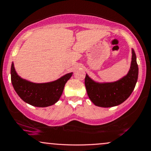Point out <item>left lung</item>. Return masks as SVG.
I'll return each mask as SVG.
<instances>
[{
	"mask_svg": "<svg viewBox=\"0 0 151 151\" xmlns=\"http://www.w3.org/2000/svg\"><path fill=\"white\" fill-rule=\"evenodd\" d=\"M132 62L128 74L114 82L98 83L86 74L85 85L90 101L96 106L109 108L118 106L129 98L134 90L138 77V66L136 55L132 50Z\"/></svg>",
	"mask_w": 151,
	"mask_h": 151,
	"instance_id": "8db88e82",
	"label": "left lung"
}]
</instances>
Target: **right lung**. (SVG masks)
<instances>
[{"instance_id": "right-lung-1", "label": "right lung", "mask_w": 151, "mask_h": 151, "mask_svg": "<svg viewBox=\"0 0 151 151\" xmlns=\"http://www.w3.org/2000/svg\"><path fill=\"white\" fill-rule=\"evenodd\" d=\"M72 72L65 74L53 82L33 83L21 78L16 72L14 63L11 68V80L18 96L27 104L37 107H47L59 100L65 84L72 76Z\"/></svg>"}]
</instances>
